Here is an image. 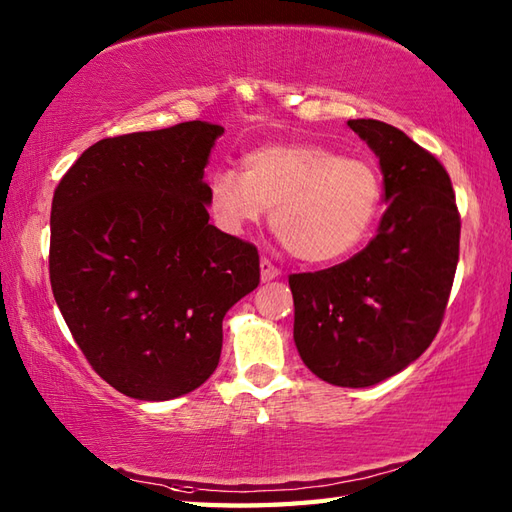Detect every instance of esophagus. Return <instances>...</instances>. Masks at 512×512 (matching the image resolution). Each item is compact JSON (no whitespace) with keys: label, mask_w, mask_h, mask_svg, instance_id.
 <instances>
[{"label":"esophagus","mask_w":512,"mask_h":512,"mask_svg":"<svg viewBox=\"0 0 512 512\" xmlns=\"http://www.w3.org/2000/svg\"><path fill=\"white\" fill-rule=\"evenodd\" d=\"M259 273H262V281L266 284V281H273L275 277H279V268L270 264L268 259L264 257L262 262H259Z\"/></svg>","instance_id":"34e87169"}]
</instances>
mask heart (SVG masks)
I'll return each instance as SVG.
<instances>
[{
	"mask_svg": "<svg viewBox=\"0 0 512 512\" xmlns=\"http://www.w3.org/2000/svg\"><path fill=\"white\" fill-rule=\"evenodd\" d=\"M383 195L374 162L317 143L264 145L244 158V173L222 169L209 180V204L222 226L242 233L273 206V233L306 264L354 253L372 233Z\"/></svg>",
	"mask_w": 512,
	"mask_h": 512,
	"instance_id": "1",
	"label": "heart"
}]
</instances>
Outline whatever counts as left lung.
<instances>
[{
  "label": "left lung",
  "instance_id": "1",
  "mask_svg": "<svg viewBox=\"0 0 512 512\" xmlns=\"http://www.w3.org/2000/svg\"><path fill=\"white\" fill-rule=\"evenodd\" d=\"M347 125L378 156L387 209L361 253L288 284L301 361L330 385L369 387L436 339L458 268L460 213L436 156L383 121Z\"/></svg>",
  "mask_w": 512,
  "mask_h": 512
}]
</instances>
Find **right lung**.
<instances>
[{
  "label": "right lung",
  "mask_w": 512,
  "mask_h": 512,
  "mask_svg": "<svg viewBox=\"0 0 512 512\" xmlns=\"http://www.w3.org/2000/svg\"><path fill=\"white\" fill-rule=\"evenodd\" d=\"M222 125L103 138L54 189L52 295L92 369L171 400L209 378L222 319L259 284L253 244L209 224L204 167Z\"/></svg>",
  "instance_id": "obj_1"
}]
</instances>
